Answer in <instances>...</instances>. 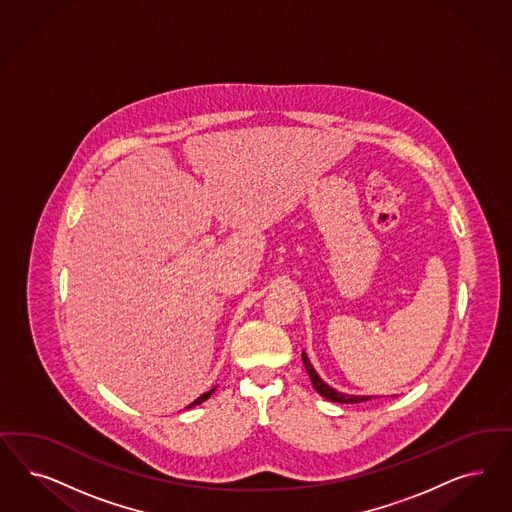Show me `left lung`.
Listing matches in <instances>:
<instances>
[{
  "instance_id": "1",
  "label": "left lung",
  "mask_w": 512,
  "mask_h": 512,
  "mask_svg": "<svg viewBox=\"0 0 512 512\" xmlns=\"http://www.w3.org/2000/svg\"><path fill=\"white\" fill-rule=\"evenodd\" d=\"M301 360H303V365H305V369H307V373H309V377H311L314 390H316L320 396L326 397L328 401H335V403H362V401H369V399H371L369 396H348V394L337 392L335 388H331L324 380L318 377V373L314 371V367L311 365V362H309V358H307L305 352H301Z\"/></svg>"
}]
</instances>
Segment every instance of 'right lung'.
<instances>
[{"label":"right lung","instance_id":"add662e5","mask_svg":"<svg viewBox=\"0 0 512 512\" xmlns=\"http://www.w3.org/2000/svg\"><path fill=\"white\" fill-rule=\"evenodd\" d=\"M213 392H215V388H213V390H209V392H205V394H201V396H199L196 401H192V403H190L186 409H192V407H196V405H201L205 399H209V397H211Z\"/></svg>","mask_w":512,"mask_h":512}]
</instances>
